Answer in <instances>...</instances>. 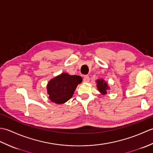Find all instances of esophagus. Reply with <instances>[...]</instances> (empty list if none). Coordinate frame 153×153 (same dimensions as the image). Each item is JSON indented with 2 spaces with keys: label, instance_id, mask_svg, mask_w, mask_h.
<instances>
[{
  "label": "esophagus",
  "instance_id": "1",
  "mask_svg": "<svg viewBox=\"0 0 153 153\" xmlns=\"http://www.w3.org/2000/svg\"><path fill=\"white\" fill-rule=\"evenodd\" d=\"M89 80H90V79H89V76H84V77H83V82L84 83L89 82Z\"/></svg>",
  "mask_w": 153,
  "mask_h": 153
}]
</instances>
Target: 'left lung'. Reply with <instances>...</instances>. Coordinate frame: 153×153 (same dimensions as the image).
<instances>
[{"label":"left lung","mask_w":153,"mask_h":153,"mask_svg":"<svg viewBox=\"0 0 153 153\" xmlns=\"http://www.w3.org/2000/svg\"><path fill=\"white\" fill-rule=\"evenodd\" d=\"M96 83H97V89H98L99 91L101 93L102 95H105V94H106L107 89H109L107 83H106L103 79H97Z\"/></svg>","instance_id":"8db88e82"}]
</instances>
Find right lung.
<instances>
[{"label":"right lung","instance_id":"1","mask_svg":"<svg viewBox=\"0 0 153 153\" xmlns=\"http://www.w3.org/2000/svg\"><path fill=\"white\" fill-rule=\"evenodd\" d=\"M82 82V77L62 73L50 80L47 84L49 99L56 104H63L70 100L78 84Z\"/></svg>","mask_w":153,"mask_h":153}]
</instances>
